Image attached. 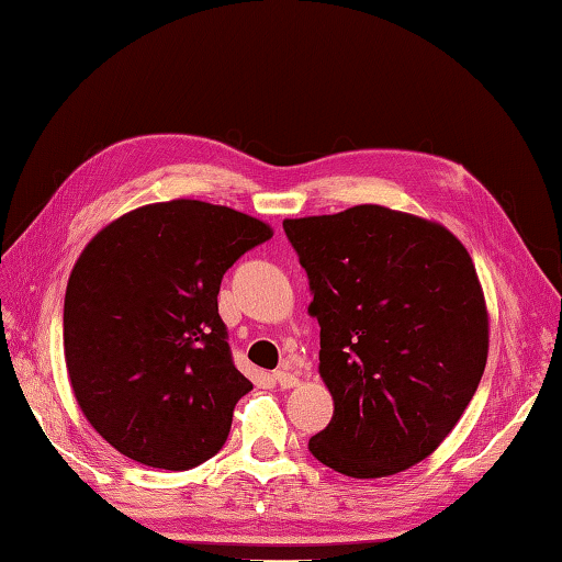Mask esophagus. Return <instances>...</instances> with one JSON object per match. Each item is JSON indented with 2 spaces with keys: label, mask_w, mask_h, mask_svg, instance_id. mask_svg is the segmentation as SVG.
<instances>
[{
  "label": "esophagus",
  "mask_w": 562,
  "mask_h": 562,
  "mask_svg": "<svg viewBox=\"0 0 562 562\" xmlns=\"http://www.w3.org/2000/svg\"><path fill=\"white\" fill-rule=\"evenodd\" d=\"M272 379H274V383H278L280 387H294V385H300L297 375L290 373V371H274Z\"/></svg>",
  "instance_id": "1"
}]
</instances>
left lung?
Wrapping results in <instances>:
<instances>
[{
  "label": "left lung",
  "mask_w": 562,
  "mask_h": 562,
  "mask_svg": "<svg viewBox=\"0 0 562 562\" xmlns=\"http://www.w3.org/2000/svg\"><path fill=\"white\" fill-rule=\"evenodd\" d=\"M310 274L334 417L310 452L381 479L430 457L482 381L488 312L472 255L442 223L379 203L284 218Z\"/></svg>",
  "instance_id": "obj_1"
}]
</instances>
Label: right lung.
Instances as JSON below:
<instances>
[{
    "mask_svg": "<svg viewBox=\"0 0 562 562\" xmlns=\"http://www.w3.org/2000/svg\"><path fill=\"white\" fill-rule=\"evenodd\" d=\"M268 238L248 213L171 199L122 213L78 255L64 302L68 381L120 454L183 472L228 440L252 383L231 361L218 290Z\"/></svg>",
    "mask_w": 562,
    "mask_h": 562,
    "instance_id": "1",
    "label": "right lung"
}]
</instances>
